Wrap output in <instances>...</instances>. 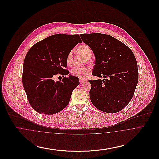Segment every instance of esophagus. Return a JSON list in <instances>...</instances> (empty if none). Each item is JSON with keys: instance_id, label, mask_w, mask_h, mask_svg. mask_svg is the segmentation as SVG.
Wrapping results in <instances>:
<instances>
[{"instance_id": "esophagus-1", "label": "esophagus", "mask_w": 159, "mask_h": 159, "mask_svg": "<svg viewBox=\"0 0 159 159\" xmlns=\"http://www.w3.org/2000/svg\"><path fill=\"white\" fill-rule=\"evenodd\" d=\"M86 80H87L83 79H79V82H80V84H82V83H84V82H85Z\"/></svg>"}]
</instances>
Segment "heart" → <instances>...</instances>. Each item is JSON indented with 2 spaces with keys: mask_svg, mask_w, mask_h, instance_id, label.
<instances>
[{
  "mask_svg": "<svg viewBox=\"0 0 159 159\" xmlns=\"http://www.w3.org/2000/svg\"><path fill=\"white\" fill-rule=\"evenodd\" d=\"M77 50L79 53L82 54L86 58H89L91 57L92 52H91V48L87 45L82 44L81 45L79 46L77 48ZM71 58H72V52H70L67 54V58H66V60L68 64H70L71 63ZM70 72L72 75L82 79V78H84L85 77H86L90 74L91 68L89 67H75L71 70Z\"/></svg>",
  "mask_w": 159,
  "mask_h": 159,
  "instance_id": "obj_1",
  "label": "heart"
}]
</instances>
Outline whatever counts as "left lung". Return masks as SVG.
Returning <instances> with one entry per match:
<instances>
[{
    "instance_id": "8db88e82",
    "label": "left lung",
    "mask_w": 159,
    "mask_h": 159,
    "mask_svg": "<svg viewBox=\"0 0 159 159\" xmlns=\"http://www.w3.org/2000/svg\"><path fill=\"white\" fill-rule=\"evenodd\" d=\"M80 36L95 57L92 75L104 77L103 80H88L92 86V103L105 113L120 111L132 98L138 81L134 54L127 46L110 35L95 33Z\"/></svg>"
}]
</instances>
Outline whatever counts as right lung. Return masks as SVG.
<instances>
[{"label":"right lung","mask_w":159,"mask_h":159,"mask_svg":"<svg viewBox=\"0 0 159 159\" xmlns=\"http://www.w3.org/2000/svg\"><path fill=\"white\" fill-rule=\"evenodd\" d=\"M79 34H57L33 46L24 61L23 84L31 107L39 113L51 115L66 108L71 93L79 84V78L66 68L68 52L82 43ZM59 73L64 77L55 81Z\"/></svg>","instance_id":"obj_1"}]
</instances>
